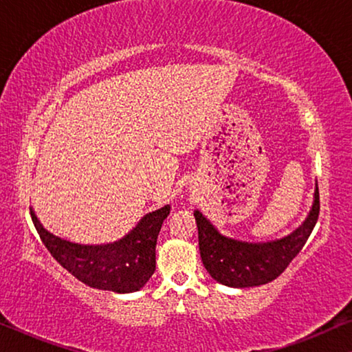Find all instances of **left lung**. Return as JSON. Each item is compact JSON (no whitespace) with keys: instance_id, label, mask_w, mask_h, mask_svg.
I'll list each match as a JSON object with an SVG mask.
<instances>
[{"instance_id":"8db88e82","label":"left lung","mask_w":352,"mask_h":352,"mask_svg":"<svg viewBox=\"0 0 352 352\" xmlns=\"http://www.w3.org/2000/svg\"><path fill=\"white\" fill-rule=\"evenodd\" d=\"M319 190L314 191L313 208L305 223L287 237L269 243H245L226 239L194 212L199 230V251L213 280L230 287L261 286L280 276L291 261L300 253L319 217Z\"/></svg>"}]
</instances>
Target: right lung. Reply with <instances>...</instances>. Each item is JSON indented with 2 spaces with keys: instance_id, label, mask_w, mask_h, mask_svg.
<instances>
[{
  "instance_id": "add662e5",
  "label": "right lung",
  "mask_w": 352,
  "mask_h": 352,
  "mask_svg": "<svg viewBox=\"0 0 352 352\" xmlns=\"http://www.w3.org/2000/svg\"><path fill=\"white\" fill-rule=\"evenodd\" d=\"M170 212L164 206L145 214L133 232L109 245H77L47 232L30 208L42 243L61 267L90 287L113 292L139 291L156 269V242L162 221Z\"/></svg>"
}]
</instances>
